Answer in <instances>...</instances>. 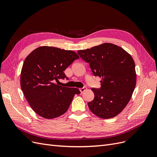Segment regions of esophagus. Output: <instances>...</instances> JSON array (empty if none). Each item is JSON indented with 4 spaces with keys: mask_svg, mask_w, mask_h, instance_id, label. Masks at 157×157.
I'll list each match as a JSON object with an SVG mask.
<instances>
[{
    "mask_svg": "<svg viewBox=\"0 0 157 157\" xmlns=\"http://www.w3.org/2000/svg\"><path fill=\"white\" fill-rule=\"evenodd\" d=\"M85 89H86V87H82V88H80V89H79V90H80L81 93H83Z\"/></svg>",
    "mask_w": 157,
    "mask_h": 157,
    "instance_id": "obj_1",
    "label": "esophagus"
}]
</instances>
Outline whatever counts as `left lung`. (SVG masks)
I'll return each instance as SVG.
<instances>
[{"label": "left lung", "mask_w": 157, "mask_h": 157, "mask_svg": "<svg viewBox=\"0 0 157 157\" xmlns=\"http://www.w3.org/2000/svg\"><path fill=\"white\" fill-rule=\"evenodd\" d=\"M78 54L89 64L94 76L102 78L101 87L92 88L94 98L88 102L90 110L102 119L115 117L128 104L136 87L132 57L123 48L110 43L79 50Z\"/></svg>", "instance_id": "8db88e82"}]
</instances>
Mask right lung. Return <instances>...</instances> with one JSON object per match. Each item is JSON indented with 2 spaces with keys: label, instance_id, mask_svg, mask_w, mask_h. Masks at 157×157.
I'll return each mask as SVG.
<instances>
[{
  "label": "right lung",
  "instance_id": "1",
  "mask_svg": "<svg viewBox=\"0 0 157 157\" xmlns=\"http://www.w3.org/2000/svg\"><path fill=\"white\" fill-rule=\"evenodd\" d=\"M79 56L73 51L49 46L35 49L25 59L21 73V87L25 98L38 115L58 117L68 110L77 88L62 87L55 82L68 78L64 70Z\"/></svg>",
  "mask_w": 157,
  "mask_h": 157
}]
</instances>
